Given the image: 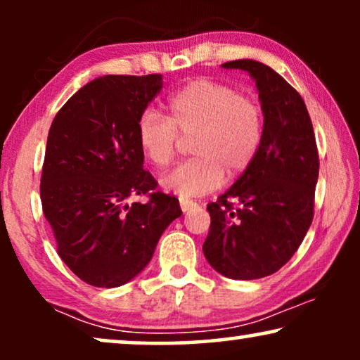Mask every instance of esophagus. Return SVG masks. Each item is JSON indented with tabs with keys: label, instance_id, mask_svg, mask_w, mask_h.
<instances>
[{
	"label": "esophagus",
	"instance_id": "obj_1",
	"mask_svg": "<svg viewBox=\"0 0 360 360\" xmlns=\"http://www.w3.org/2000/svg\"><path fill=\"white\" fill-rule=\"evenodd\" d=\"M179 201H180V208H181V211H184V213H186V211H190V210H193L196 206L195 201L188 200V198H180Z\"/></svg>",
	"mask_w": 360,
	"mask_h": 360
}]
</instances>
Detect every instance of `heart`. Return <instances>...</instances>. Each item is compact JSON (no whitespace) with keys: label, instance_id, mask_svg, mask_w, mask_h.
Here are the masks:
<instances>
[{"label":"heart","instance_id":"1","mask_svg":"<svg viewBox=\"0 0 360 360\" xmlns=\"http://www.w3.org/2000/svg\"><path fill=\"white\" fill-rule=\"evenodd\" d=\"M167 116L146 110L136 121V144L155 169H165L191 137L193 159L175 167L162 180L167 190L201 196L226 180H236L252 165L264 137V111L255 98L213 78H196L172 93Z\"/></svg>","mask_w":360,"mask_h":360}]
</instances>
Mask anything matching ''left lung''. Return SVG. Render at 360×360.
<instances>
[{"mask_svg":"<svg viewBox=\"0 0 360 360\" xmlns=\"http://www.w3.org/2000/svg\"><path fill=\"white\" fill-rule=\"evenodd\" d=\"M223 67L255 80L264 137L252 165L206 206L211 224L203 252L224 277L254 280L282 269L311 226L318 147L303 98L277 72L249 58Z\"/></svg>","mask_w":360,"mask_h":360,"instance_id":"8db88e82","label":"left lung"}]
</instances>
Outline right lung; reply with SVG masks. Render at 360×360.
Masks as SVG:
<instances>
[{"label": "right lung", "mask_w": 360, "mask_h": 360, "mask_svg": "<svg viewBox=\"0 0 360 360\" xmlns=\"http://www.w3.org/2000/svg\"><path fill=\"white\" fill-rule=\"evenodd\" d=\"M162 88L157 73L106 75L80 88L53 117L41 176L42 211L57 252L78 278L115 288L149 264L181 214L157 191L136 144V121ZM137 194L146 204L127 205Z\"/></svg>", "instance_id": "add662e5"}]
</instances>
